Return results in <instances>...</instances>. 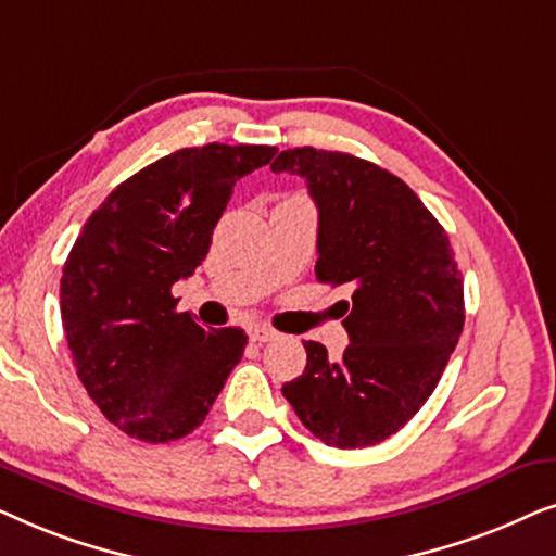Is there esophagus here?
<instances>
[{
    "mask_svg": "<svg viewBox=\"0 0 556 556\" xmlns=\"http://www.w3.org/2000/svg\"><path fill=\"white\" fill-rule=\"evenodd\" d=\"M276 337L278 331L268 329V326H253V329H250V339H253L255 344H265V341H273Z\"/></svg>",
    "mask_w": 556,
    "mask_h": 556,
    "instance_id": "1",
    "label": "esophagus"
}]
</instances>
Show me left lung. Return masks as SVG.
<instances>
[{
    "label": "left lung",
    "instance_id": "left-lung-1",
    "mask_svg": "<svg viewBox=\"0 0 556 556\" xmlns=\"http://www.w3.org/2000/svg\"><path fill=\"white\" fill-rule=\"evenodd\" d=\"M270 169L306 179L318 207L316 278L354 291L339 301L344 356L333 362L303 341L306 369L283 397L321 443L377 445L413 420L460 339L466 306L451 240L405 181L359 156L286 149Z\"/></svg>",
    "mask_w": 556,
    "mask_h": 556
}]
</instances>
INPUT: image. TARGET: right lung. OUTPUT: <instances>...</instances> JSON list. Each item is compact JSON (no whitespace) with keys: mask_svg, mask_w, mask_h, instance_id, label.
<instances>
[{"mask_svg":"<svg viewBox=\"0 0 556 556\" xmlns=\"http://www.w3.org/2000/svg\"><path fill=\"white\" fill-rule=\"evenodd\" d=\"M276 147L207 143L143 166L105 197L60 278V314L90 400L126 435L169 443L200 428L245 352L242 329H202L172 286L207 255L235 181Z\"/></svg>","mask_w":556,"mask_h":556,"instance_id":"obj_1","label":"right lung"}]
</instances>
